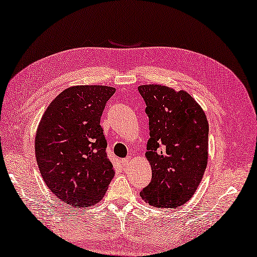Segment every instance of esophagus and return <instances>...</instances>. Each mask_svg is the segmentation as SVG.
Segmentation results:
<instances>
[{
	"instance_id": "esophagus-1",
	"label": "esophagus",
	"mask_w": 257,
	"mask_h": 257,
	"mask_svg": "<svg viewBox=\"0 0 257 257\" xmlns=\"http://www.w3.org/2000/svg\"><path fill=\"white\" fill-rule=\"evenodd\" d=\"M130 162H131L130 158H125V159H122V165H123L124 167L128 166V165H130Z\"/></svg>"
}]
</instances>
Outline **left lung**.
<instances>
[{
  "label": "left lung",
  "instance_id": "1",
  "mask_svg": "<svg viewBox=\"0 0 257 257\" xmlns=\"http://www.w3.org/2000/svg\"><path fill=\"white\" fill-rule=\"evenodd\" d=\"M149 135L146 157L150 183L142 198L159 208H177L194 195L208 159V122L203 109L184 90L142 85Z\"/></svg>",
  "mask_w": 257,
  "mask_h": 257
}]
</instances>
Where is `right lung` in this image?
Returning <instances> with one entry per match:
<instances>
[{
  "label": "right lung",
  "mask_w": 257,
  "mask_h": 257,
  "mask_svg": "<svg viewBox=\"0 0 257 257\" xmlns=\"http://www.w3.org/2000/svg\"><path fill=\"white\" fill-rule=\"evenodd\" d=\"M115 88L73 86L62 91L42 115L35 141L43 181L61 202L74 207L99 203L114 176L100 125Z\"/></svg>",
  "instance_id": "add662e5"
}]
</instances>
